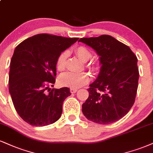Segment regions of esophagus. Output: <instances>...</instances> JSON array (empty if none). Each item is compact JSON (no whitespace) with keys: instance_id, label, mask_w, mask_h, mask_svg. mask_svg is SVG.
Returning a JSON list of instances; mask_svg holds the SVG:
<instances>
[{"instance_id":"34e87169","label":"esophagus","mask_w":153,"mask_h":153,"mask_svg":"<svg viewBox=\"0 0 153 153\" xmlns=\"http://www.w3.org/2000/svg\"><path fill=\"white\" fill-rule=\"evenodd\" d=\"M77 91H78V89H76V88H71V89H70V91H71V93H76Z\"/></svg>"}]
</instances>
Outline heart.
Masks as SVG:
<instances>
[{"mask_svg":"<svg viewBox=\"0 0 153 153\" xmlns=\"http://www.w3.org/2000/svg\"><path fill=\"white\" fill-rule=\"evenodd\" d=\"M75 53L77 57L82 62H86L91 58V53L87 48L79 46L75 49ZM68 56L66 51L62 52L59 55L56 60V68L59 71H63L65 67V60ZM90 68H93V66L90 65ZM90 75L87 73H72L68 72L61 75L58 79L59 83L62 86L71 88H78L85 85L90 81Z\"/></svg>","mask_w":153,"mask_h":153,"instance_id":"b5f03b06","label":"heart"}]
</instances>
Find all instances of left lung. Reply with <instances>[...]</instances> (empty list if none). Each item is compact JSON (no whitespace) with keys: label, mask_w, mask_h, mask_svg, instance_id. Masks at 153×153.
Wrapping results in <instances>:
<instances>
[{"label":"left lung","mask_w":153,"mask_h":153,"mask_svg":"<svg viewBox=\"0 0 153 153\" xmlns=\"http://www.w3.org/2000/svg\"><path fill=\"white\" fill-rule=\"evenodd\" d=\"M96 51L101 65L90 85L89 97L82 105L86 118L101 125L119 120L135 102L138 86L137 58L128 45L108 35L80 38Z\"/></svg>","instance_id":"obj_1"}]
</instances>
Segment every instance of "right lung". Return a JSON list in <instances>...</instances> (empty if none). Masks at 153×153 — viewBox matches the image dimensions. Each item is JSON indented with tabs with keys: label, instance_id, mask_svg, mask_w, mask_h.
<instances>
[{
	"label": "right lung",
	"instance_id": "right-lung-1",
	"mask_svg": "<svg viewBox=\"0 0 153 153\" xmlns=\"http://www.w3.org/2000/svg\"><path fill=\"white\" fill-rule=\"evenodd\" d=\"M78 40L38 34L15 49L10 64L9 93L15 109L24 121L45 126L61 116L62 103L71 95L69 88H49L55 83L59 55Z\"/></svg>",
	"mask_w": 153,
	"mask_h": 153
}]
</instances>
